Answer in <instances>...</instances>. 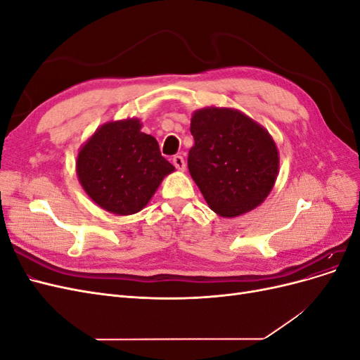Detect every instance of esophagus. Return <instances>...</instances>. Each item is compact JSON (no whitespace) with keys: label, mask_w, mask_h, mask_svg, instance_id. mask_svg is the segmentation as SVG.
I'll return each mask as SVG.
<instances>
[{"label":"esophagus","mask_w":360,"mask_h":360,"mask_svg":"<svg viewBox=\"0 0 360 360\" xmlns=\"http://www.w3.org/2000/svg\"><path fill=\"white\" fill-rule=\"evenodd\" d=\"M172 163H174V167H176L179 171L186 169V162H184L183 156H174L172 158Z\"/></svg>","instance_id":"obj_1"}]
</instances>
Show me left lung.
I'll return each instance as SVG.
<instances>
[{
  "instance_id": "1",
  "label": "left lung",
  "mask_w": 360,
  "mask_h": 360,
  "mask_svg": "<svg viewBox=\"0 0 360 360\" xmlns=\"http://www.w3.org/2000/svg\"><path fill=\"white\" fill-rule=\"evenodd\" d=\"M189 172L210 209L234 217L263 202L278 177L279 153L267 130L231 108H202L191 120Z\"/></svg>"
}]
</instances>
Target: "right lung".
Listing matches in <instances>:
<instances>
[{
	"label": "right lung",
	"mask_w": 360,
	"mask_h": 360,
	"mask_svg": "<svg viewBox=\"0 0 360 360\" xmlns=\"http://www.w3.org/2000/svg\"><path fill=\"white\" fill-rule=\"evenodd\" d=\"M139 120L110 122L81 147L76 174L89 197L106 212L134 214L148 204L163 177L174 171L155 136Z\"/></svg>",
	"instance_id": "obj_1"
}]
</instances>
